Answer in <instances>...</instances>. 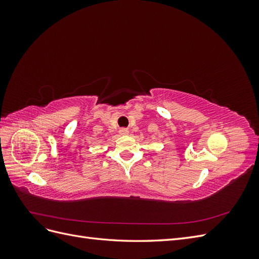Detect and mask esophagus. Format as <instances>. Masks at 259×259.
Segmentation results:
<instances>
[{"mask_svg":"<svg viewBox=\"0 0 259 259\" xmlns=\"http://www.w3.org/2000/svg\"><path fill=\"white\" fill-rule=\"evenodd\" d=\"M119 133H120L121 135H126L127 133H128V130H127V128H124V127H122V128H120Z\"/></svg>","mask_w":259,"mask_h":259,"instance_id":"obj_1","label":"esophagus"}]
</instances>
